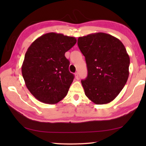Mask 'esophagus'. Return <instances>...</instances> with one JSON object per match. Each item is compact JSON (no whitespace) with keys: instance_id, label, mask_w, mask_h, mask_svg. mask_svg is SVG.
<instances>
[{"instance_id":"34e87169","label":"esophagus","mask_w":146,"mask_h":146,"mask_svg":"<svg viewBox=\"0 0 146 146\" xmlns=\"http://www.w3.org/2000/svg\"><path fill=\"white\" fill-rule=\"evenodd\" d=\"M75 78H76V79H78L79 78V76H78V73H75Z\"/></svg>"}]
</instances>
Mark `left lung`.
I'll list each match as a JSON object with an SVG mask.
<instances>
[{
  "label": "left lung",
  "mask_w": 146,
  "mask_h": 146,
  "mask_svg": "<svg viewBox=\"0 0 146 146\" xmlns=\"http://www.w3.org/2000/svg\"><path fill=\"white\" fill-rule=\"evenodd\" d=\"M78 46L87 64L88 76L81 80L86 97L96 104L111 102L129 76L130 60L125 46L105 33L78 37Z\"/></svg>",
  "instance_id": "8db88e82"
}]
</instances>
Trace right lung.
Wrapping results in <instances>:
<instances>
[{
  "label": "right lung",
  "mask_w": 146,
  "mask_h": 146,
  "mask_svg": "<svg viewBox=\"0 0 146 146\" xmlns=\"http://www.w3.org/2000/svg\"><path fill=\"white\" fill-rule=\"evenodd\" d=\"M76 42L75 37L51 32L36 38L28 48L22 74L27 88L38 100L55 104L67 95L74 75L69 71L65 53Z\"/></svg>",
  "instance_id": "1"
}]
</instances>
